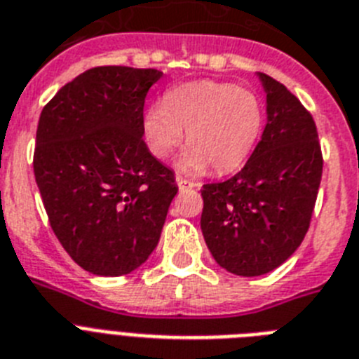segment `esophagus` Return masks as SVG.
<instances>
[{"label":"esophagus","instance_id":"34e87169","mask_svg":"<svg viewBox=\"0 0 359 359\" xmlns=\"http://www.w3.org/2000/svg\"><path fill=\"white\" fill-rule=\"evenodd\" d=\"M177 184H179L180 191H184V189H194L195 186H197V182H194V180H189V179H184V177H180V175H177Z\"/></svg>","mask_w":359,"mask_h":359}]
</instances>
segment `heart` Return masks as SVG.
<instances>
[{"mask_svg": "<svg viewBox=\"0 0 359 359\" xmlns=\"http://www.w3.org/2000/svg\"><path fill=\"white\" fill-rule=\"evenodd\" d=\"M263 128V107L245 87L201 80L171 87L162 104L144 114V137L156 158H168L186 140L179 165L184 171L237 170L254 149Z\"/></svg>", "mask_w": 359, "mask_h": 359, "instance_id": "1", "label": "heart"}]
</instances>
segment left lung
Here are the masks:
<instances>
[{
  "label": "left lung",
  "instance_id": "1",
  "mask_svg": "<svg viewBox=\"0 0 359 359\" xmlns=\"http://www.w3.org/2000/svg\"><path fill=\"white\" fill-rule=\"evenodd\" d=\"M268 122L245 168L204 184L201 230L217 263L236 276H263L297 250L314 213L323 155L310 111L287 87L259 74Z\"/></svg>",
  "mask_w": 359,
  "mask_h": 359
}]
</instances>
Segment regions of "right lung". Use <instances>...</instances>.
<instances>
[{
	"label": "right lung",
	"instance_id": "obj_1",
	"mask_svg": "<svg viewBox=\"0 0 359 359\" xmlns=\"http://www.w3.org/2000/svg\"><path fill=\"white\" fill-rule=\"evenodd\" d=\"M156 69L104 65L65 83L38 122L34 177L50 228L78 266L123 276L161 239L179 191L144 142V102Z\"/></svg>",
	"mask_w": 359,
	"mask_h": 359
}]
</instances>
